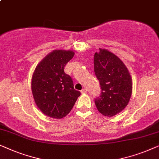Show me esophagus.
Here are the masks:
<instances>
[{"label": "esophagus", "mask_w": 159, "mask_h": 159, "mask_svg": "<svg viewBox=\"0 0 159 159\" xmlns=\"http://www.w3.org/2000/svg\"><path fill=\"white\" fill-rule=\"evenodd\" d=\"M80 92H81L82 93H85L87 92V89H83L81 91H80Z\"/></svg>", "instance_id": "34e87169"}]
</instances>
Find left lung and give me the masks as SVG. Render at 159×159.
Returning <instances> with one entry per match:
<instances>
[{
  "label": "left lung",
  "mask_w": 159,
  "mask_h": 159,
  "mask_svg": "<svg viewBox=\"0 0 159 159\" xmlns=\"http://www.w3.org/2000/svg\"><path fill=\"white\" fill-rule=\"evenodd\" d=\"M93 64L102 89L101 94L95 99L96 107L103 115L112 117L128 104L133 89L131 76L122 60L104 49L95 53Z\"/></svg>",
  "instance_id": "8db88e82"
}]
</instances>
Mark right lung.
<instances>
[{
	"label": "right lung",
	"instance_id": "obj_1",
	"mask_svg": "<svg viewBox=\"0 0 159 159\" xmlns=\"http://www.w3.org/2000/svg\"><path fill=\"white\" fill-rule=\"evenodd\" d=\"M71 50L52 51L37 65L32 79V91L40 111L48 117L61 119L74 106L80 91L74 89L64 68L74 56Z\"/></svg>",
	"mask_w": 159,
	"mask_h": 159
}]
</instances>
